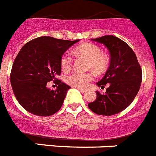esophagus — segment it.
<instances>
[{
    "label": "esophagus",
    "mask_w": 156,
    "mask_h": 156,
    "mask_svg": "<svg viewBox=\"0 0 156 156\" xmlns=\"http://www.w3.org/2000/svg\"><path fill=\"white\" fill-rule=\"evenodd\" d=\"M78 88V89H79V90L80 91L81 93H85L86 91H87L86 89H84V88Z\"/></svg>",
    "instance_id": "1"
}]
</instances>
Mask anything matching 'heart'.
Returning <instances> with one entry per match:
<instances>
[{
    "instance_id": "heart-1",
    "label": "heart",
    "mask_w": 156,
    "mask_h": 156,
    "mask_svg": "<svg viewBox=\"0 0 156 156\" xmlns=\"http://www.w3.org/2000/svg\"><path fill=\"white\" fill-rule=\"evenodd\" d=\"M76 53L81 55L88 59V68L101 74L106 71L109 66V59L105 55L101 54V49L93 43H86L80 46L75 50ZM72 58L69 53H65L61 58V66L63 70H68L72 67ZM94 79L93 72H74L68 76L67 82L73 87L86 88Z\"/></svg>"
}]
</instances>
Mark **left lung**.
I'll return each instance as SVG.
<instances>
[{
	"label": "left lung",
	"mask_w": 156,
	"mask_h": 156,
	"mask_svg": "<svg viewBox=\"0 0 156 156\" xmlns=\"http://www.w3.org/2000/svg\"><path fill=\"white\" fill-rule=\"evenodd\" d=\"M109 50L110 63L98 87L108 86L105 94L97 91V99L88 105L93 113L110 116L122 112L134 101L141 86L142 70L134 51L118 37L105 35L92 38Z\"/></svg>",
	"instance_id": "obj_1"
}]
</instances>
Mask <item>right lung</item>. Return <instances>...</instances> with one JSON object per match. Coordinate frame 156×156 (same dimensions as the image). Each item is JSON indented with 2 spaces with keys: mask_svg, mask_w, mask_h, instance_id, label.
Here are the masks:
<instances>
[{
  "mask_svg": "<svg viewBox=\"0 0 156 156\" xmlns=\"http://www.w3.org/2000/svg\"><path fill=\"white\" fill-rule=\"evenodd\" d=\"M80 39L36 38L22 47L13 63L10 82L15 98L26 110L37 116H50L59 110L71 87L56 80L61 73V58ZM55 80V90L46 87Z\"/></svg>",
  "mask_w": 156,
  "mask_h": 156,
  "instance_id": "right-lung-1",
  "label": "right lung"
}]
</instances>
